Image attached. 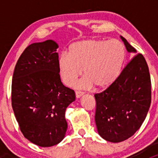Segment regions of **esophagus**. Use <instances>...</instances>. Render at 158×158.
<instances>
[{
  "label": "esophagus",
  "mask_w": 158,
  "mask_h": 158,
  "mask_svg": "<svg viewBox=\"0 0 158 158\" xmlns=\"http://www.w3.org/2000/svg\"><path fill=\"white\" fill-rule=\"evenodd\" d=\"M82 95H83V92H79V91H76V96L77 98H80L81 96H82Z\"/></svg>",
  "instance_id": "34e87169"
}]
</instances>
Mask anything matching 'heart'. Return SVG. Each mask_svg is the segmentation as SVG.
Returning <instances> with one entry per match:
<instances>
[{"instance_id":"heart-1","label":"heart","mask_w":158,"mask_h":158,"mask_svg":"<svg viewBox=\"0 0 158 158\" xmlns=\"http://www.w3.org/2000/svg\"><path fill=\"white\" fill-rule=\"evenodd\" d=\"M125 58V46L116 39L76 42L69 47V54L63 52L59 58L60 78L65 85L73 86L83 69L85 76L77 82V88H106L118 79Z\"/></svg>"}]
</instances>
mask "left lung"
<instances>
[{
    "label": "left lung",
    "instance_id": "8db88e82",
    "mask_svg": "<svg viewBox=\"0 0 158 158\" xmlns=\"http://www.w3.org/2000/svg\"><path fill=\"white\" fill-rule=\"evenodd\" d=\"M120 37L127 51L136 54L126 39ZM95 98V120L100 136L113 143L131 138L144 122L151 102V76L142 54L135 55L114 83Z\"/></svg>",
    "mask_w": 158,
    "mask_h": 158
}]
</instances>
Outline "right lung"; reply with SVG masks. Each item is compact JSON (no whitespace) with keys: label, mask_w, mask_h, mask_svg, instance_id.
<instances>
[{"label":"right lung","mask_w":158,"mask_h":158,"mask_svg":"<svg viewBox=\"0 0 158 158\" xmlns=\"http://www.w3.org/2000/svg\"><path fill=\"white\" fill-rule=\"evenodd\" d=\"M58 44L52 40L28 46L14 68L11 102L20 129L30 142L51 147L66 135V108L75 92L61 82Z\"/></svg>","instance_id":"add662e5"}]
</instances>
